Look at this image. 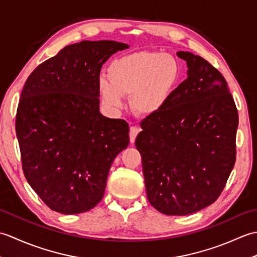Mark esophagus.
Here are the masks:
<instances>
[{
	"mask_svg": "<svg viewBox=\"0 0 257 257\" xmlns=\"http://www.w3.org/2000/svg\"><path fill=\"white\" fill-rule=\"evenodd\" d=\"M139 133H140V128L139 127H136V125H132V127H130V132H129L130 143H132V144L135 143L136 137H137Z\"/></svg>",
	"mask_w": 257,
	"mask_h": 257,
	"instance_id": "esophagus-1",
	"label": "esophagus"
}]
</instances>
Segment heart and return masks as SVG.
I'll use <instances>...</instances> for the list:
<instances>
[{
  "mask_svg": "<svg viewBox=\"0 0 257 257\" xmlns=\"http://www.w3.org/2000/svg\"><path fill=\"white\" fill-rule=\"evenodd\" d=\"M109 76H100L98 89L109 107L123 105L130 96V106L144 114L154 113L166 105L180 77L176 58L167 53L141 52L114 59Z\"/></svg>",
  "mask_w": 257,
  "mask_h": 257,
  "instance_id": "heart-1",
  "label": "heart"
}]
</instances>
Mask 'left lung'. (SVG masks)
<instances>
[{"label":"left lung","instance_id":"left-lung-1","mask_svg":"<svg viewBox=\"0 0 257 257\" xmlns=\"http://www.w3.org/2000/svg\"><path fill=\"white\" fill-rule=\"evenodd\" d=\"M177 55L187 62L188 78L140 122L136 139L147 198L167 215L191 214L215 202L236 159L238 113L225 78L201 56Z\"/></svg>","mask_w":257,"mask_h":257}]
</instances>
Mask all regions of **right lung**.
<instances>
[{
    "mask_svg": "<svg viewBox=\"0 0 257 257\" xmlns=\"http://www.w3.org/2000/svg\"><path fill=\"white\" fill-rule=\"evenodd\" d=\"M129 46L114 41L68 45L33 70L16 111L22 167L43 202L63 214L89 211L105 193L129 125L99 112L102 64Z\"/></svg>",
    "mask_w": 257,
    "mask_h": 257,
    "instance_id": "1",
    "label": "right lung"
}]
</instances>
